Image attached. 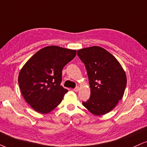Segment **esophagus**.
<instances>
[{
	"label": "esophagus",
	"mask_w": 147,
	"mask_h": 147,
	"mask_svg": "<svg viewBox=\"0 0 147 147\" xmlns=\"http://www.w3.org/2000/svg\"><path fill=\"white\" fill-rule=\"evenodd\" d=\"M79 90H80L79 86H77V87H76L75 88H74V91H75V92H78Z\"/></svg>",
	"instance_id": "obj_1"
}]
</instances>
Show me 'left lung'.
<instances>
[{
    "instance_id": "left-lung-1",
    "label": "left lung",
    "mask_w": 147,
    "mask_h": 147,
    "mask_svg": "<svg viewBox=\"0 0 147 147\" xmlns=\"http://www.w3.org/2000/svg\"><path fill=\"white\" fill-rule=\"evenodd\" d=\"M87 71L90 97L82 105L96 116L106 115L123 97L127 84L125 72L112 54L99 46L78 50Z\"/></svg>"
}]
</instances>
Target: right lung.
<instances>
[{"label":"right lung","instance_id":"right-lung-1","mask_svg":"<svg viewBox=\"0 0 147 147\" xmlns=\"http://www.w3.org/2000/svg\"><path fill=\"white\" fill-rule=\"evenodd\" d=\"M76 55V50L57 46L45 47L25 63L18 83L25 101L41 114L51 112L68 90L61 86L62 70Z\"/></svg>","mask_w":147,"mask_h":147}]
</instances>
